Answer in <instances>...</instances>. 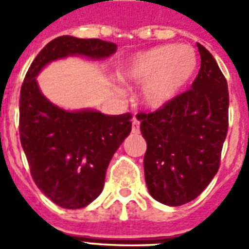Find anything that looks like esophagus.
Listing matches in <instances>:
<instances>
[{
  "label": "esophagus",
  "mask_w": 249,
  "mask_h": 249,
  "mask_svg": "<svg viewBox=\"0 0 249 249\" xmlns=\"http://www.w3.org/2000/svg\"><path fill=\"white\" fill-rule=\"evenodd\" d=\"M132 132L133 133H140V121L137 120L136 117L132 121Z\"/></svg>",
  "instance_id": "esophagus-1"
}]
</instances>
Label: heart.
I'll use <instances>...</instances> for the list:
<instances>
[{
	"label": "heart",
	"mask_w": 249,
	"mask_h": 249,
	"mask_svg": "<svg viewBox=\"0 0 249 249\" xmlns=\"http://www.w3.org/2000/svg\"><path fill=\"white\" fill-rule=\"evenodd\" d=\"M197 67V56L185 45H161L128 56L117 68L121 83L142 84L140 98L150 109H160L173 101Z\"/></svg>",
	"instance_id": "b5f03b06"
}]
</instances>
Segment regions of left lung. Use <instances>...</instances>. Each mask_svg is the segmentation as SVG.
Here are the masks:
<instances>
[{
  "mask_svg": "<svg viewBox=\"0 0 249 249\" xmlns=\"http://www.w3.org/2000/svg\"><path fill=\"white\" fill-rule=\"evenodd\" d=\"M197 50L200 70L191 89L155 112L137 115L147 142L146 185L170 207L194 200L209 185L228 134V83L212 54L200 44Z\"/></svg>",
  "mask_w": 249,
  "mask_h": 249,
  "instance_id": "8db88e82",
  "label": "left lung"
}]
</instances>
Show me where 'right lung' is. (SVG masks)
<instances>
[{
	"label": "right lung",
	"instance_id": "add662e5",
	"mask_svg": "<svg viewBox=\"0 0 249 249\" xmlns=\"http://www.w3.org/2000/svg\"><path fill=\"white\" fill-rule=\"evenodd\" d=\"M116 49L99 38L56 37L37 54L21 85V147L37 187L62 208H84L99 196L107 166L132 130V115L60 108L41 93L36 77L54 60L73 55L105 59Z\"/></svg>",
	"mask_w": 249,
	"mask_h": 249
}]
</instances>
